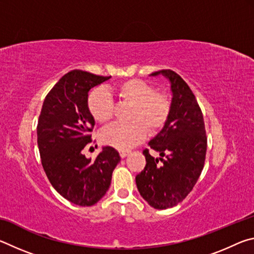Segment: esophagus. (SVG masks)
Masks as SVG:
<instances>
[{
    "label": "esophagus",
    "mask_w": 254,
    "mask_h": 254,
    "mask_svg": "<svg viewBox=\"0 0 254 254\" xmlns=\"http://www.w3.org/2000/svg\"><path fill=\"white\" fill-rule=\"evenodd\" d=\"M128 154V151H120V157L121 158H126Z\"/></svg>",
    "instance_id": "esophagus-1"
}]
</instances>
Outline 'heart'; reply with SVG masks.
Returning a JSON list of instances; mask_svg holds the SVG:
<instances>
[{
    "mask_svg": "<svg viewBox=\"0 0 254 254\" xmlns=\"http://www.w3.org/2000/svg\"><path fill=\"white\" fill-rule=\"evenodd\" d=\"M120 103L130 105L128 123L113 124L102 131V141L119 150H127L143 140L145 133L156 134L166 126L171 112L170 97L157 92L147 81L132 78L112 88ZM89 113L96 122L109 123L114 117L115 106L109 93L102 88L91 92L87 98Z\"/></svg>",
    "mask_w": 254,
    "mask_h": 254,
    "instance_id": "1",
    "label": "heart"
}]
</instances>
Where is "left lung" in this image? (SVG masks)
I'll use <instances>...</instances> for the list:
<instances>
[{
  "label": "left lung",
  "mask_w": 254,
  "mask_h": 254,
  "mask_svg": "<svg viewBox=\"0 0 254 254\" xmlns=\"http://www.w3.org/2000/svg\"><path fill=\"white\" fill-rule=\"evenodd\" d=\"M159 75L169 80L173 95L168 121L148 143L161 158L154 159L145 149L147 165L135 183L151 207L166 209L183 201L195 186L204 168L207 139L203 114L186 81L170 69L150 76Z\"/></svg>",
  "instance_id": "1"
}]
</instances>
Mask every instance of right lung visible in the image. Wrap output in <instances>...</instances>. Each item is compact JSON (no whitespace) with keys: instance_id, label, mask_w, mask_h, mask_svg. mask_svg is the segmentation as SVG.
Listing matches in <instances>:
<instances>
[{"instance_id":"1","label":"right lung","mask_w":254,"mask_h":254,"mask_svg":"<svg viewBox=\"0 0 254 254\" xmlns=\"http://www.w3.org/2000/svg\"><path fill=\"white\" fill-rule=\"evenodd\" d=\"M110 78L79 69L67 72L46 96L38 121V148L47 177L64 198L78 206H92L106 194L121 160L112 147H103L94 161L81 152L92 142L89 132L95 124L88 92Z\"/></svg>"}]
</instances>
